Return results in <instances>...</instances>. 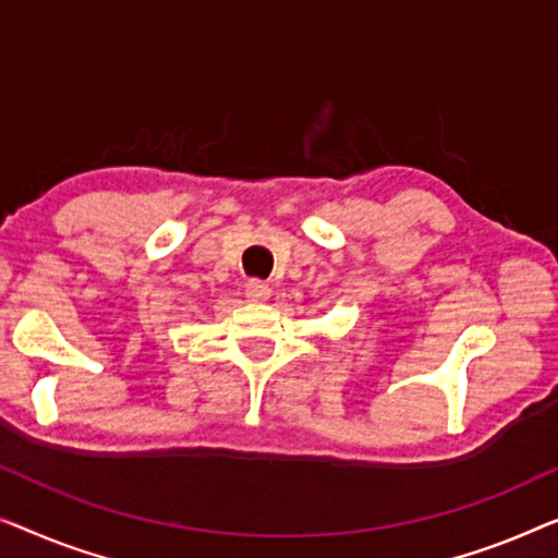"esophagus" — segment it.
<instances>
[{
  "instance_id": "1",
  "label": "esophagus",
  "mask_w": 558,
  "mask_h": 558,
  "mask_svg": "<svg viewBox=\"0 0 558 558\" xmlns=\"http://www.w3.org/2000/svg\"><path fill=\"white\" fill-rule=\"evenodd\" d=\"M270 286L268 282H263V280H247V286H245V295L250 298V301L253 303H265L270 298Z\"/></svg>"
}]
</instances>
